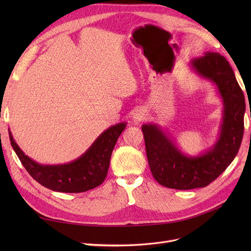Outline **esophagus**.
Here are the masks:
<instances>
[{
  "label": "esophagus",
  "instance_id": "34e87169",
  "mask_svg": "<svg viewBox=\"0 0 251 251\" xmlns=\"http://www.w3.org/2000/svg\"><path fill=\"white\" fill-rule=\"evenodd\" d=\"M146 118H147V111L143 109H138V110L134 111V113L132 115V121L135 123H138V122L146 120Z\"/></svg>",
  "mask_w": 251,
  "mask_h": 251
}]
</instances>
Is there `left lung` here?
<instances>
[{"mask_svg": "<svg viewBox=\"0 0 251 251\" xmlns=\"http://www.w3.org/2000/svg\"><path fill=\"white\" fill-rule=\"evenodd\" d=\"M189 65L197 75L216 84L223 100V123L214 146L190 156L159 125L141 127L153 178L161 185L178 190L205 187L217 179L235 159L244 132V95L228 61L219 52L207 51Z\"/></svg>", "mask_w": 251, "mask_h": 251, "instance_id": "1", "label": "left lung"}]
</instances>
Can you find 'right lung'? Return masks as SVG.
I'll list each match as a JSON object with an SVG mask.
<instances>
[{
  "instance_id": "obj_1",
  "label": "right lung",
  "mask_w": 251,
  "mask_h": 251,
  "mask_svg": "<svg viewBox=\"0 0 251 251\" xmlns=\"http://www.w3.org/2000/svg\"><path fill=\"white\" fill-rule=\"evenodd\" d=\"M126 122L109 127L78 159L62 165H42L26 155L9 129L11 146L29 175L43 186L57 192L79 193L94 189L104 181L115 144Z\"/></svg>"
}]
</instances>
